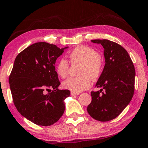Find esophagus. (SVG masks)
Instances as JSON below:
<instances>
[{
  "instance_id": "34e87169",
  "label": "esophagus",
  "mask_w": 148,
  "mask_h": 148,
  "mask_svg": "<svg viewBox=\"0 0 148 148\" xmlns=\"http://www.w3.org/2000/svg\"><path fill=\"white\" fill-rule=\"evenodd\" d=\"M71 94L72 95V96H78L79 94V93H76V92H71Z\"/></svg>"
}]
</instances>
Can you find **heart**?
Wrapping results in <instances>:
<instances>
[{"label":"heart","mask_w":148,"mask_h":148,"mask_svg":"<svg viewBox=\"0 0 148 148\" xmlns=\"http://www.w3.org/2000/svg\"><path fill=\"white\" fill-rule=\"evenodd\" d=\"M69 59L72 66L80 65L79 77H71L62 82L63 88L73 92L79 93L90 88V78L96 80L100 77L103 70L102 60L96 50L86 46H79L69 53ZM70 64L65 58H60L56 64V71L62 78L68 76Z\"/></svg>","instance_id":"heart-1"}]
</instances>
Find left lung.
<instances>
[{
  "instance_id": "1",
  "label": "left lung",
  "mask_w": 148,
  "mask_h": 148,
  "mask_svg": "<svg viewBox=\"0 0 148 148\" xmlns=\"http://www.w3.org/2000/svg\"><path fill=\"white\" fill-rule=\"evenodd\" d=\"M104 48L105 66L96 86L100 91L91 92L92 102L88 112L101 122L119 116L131 102L135 90V70L128 52L123 46L108 40H93Z\"/></svg>"
}]
</instances>
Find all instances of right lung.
I'll return each instance as SVG.
<instances>
[{
    "mask_svg": "<svg viewBox=\"0 0 148 148\" xmlns=\"http://www.w3.org/2000/svg\"><path fill=\"white\" fill-rule=\"evenodd\" d=\"M64 48L37 42L15 58L9 79L13 103L18 112L34 124L50 126L63 114L64 100L70 91L58 89L60 82L54 64Z\"/></svg>",
    "mask_w": 148,
    "mask_h": 148,
    "instance_id": "add662e5",
    "label": "right lung"
}]
</instances>
